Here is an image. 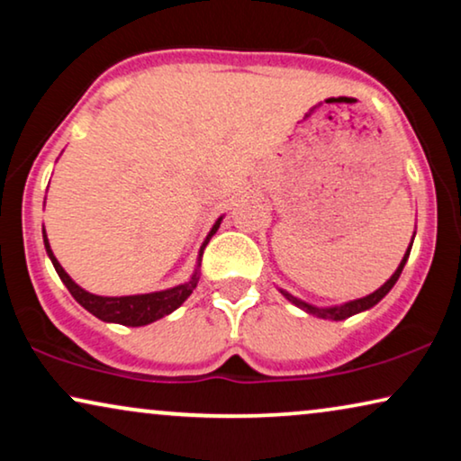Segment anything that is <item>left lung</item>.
Returning <instances> with one entry per match:
<instances>
[{"instance_id": "left-lung-1", "label": "left lung", "mask_w": 461, "mask_h": 461, "mask_svg": "<svg viewBox=\"0 0 461 461\" xmlns=\"http://www.w3.org/2000/svg\"><path fill=\"white\" fill-rule=\"evenodd\" d=\"M413 243V241H411ZM409 251H411V248H409L405 251V256H402V260L399 264V268L394 270V275L390 276V279L384 283V285L380 289H375L374 294L365 295V298H358V300H352V302H346V304L342 306H330V308H319V306H312V304H306V302H302L298 298H294L292 294H287L285 289H281V294L285 295V298L292 302V304H295L298 308H302V311H306L308 314H312V317H319V319H331V321H342V319H348L352 317V314L357 312H363V311H369L371 306H375L377 302H380L384 295H386L390 289L394 287V283L399 281V276L402 273V268H405V262L409 258Z\"/></svg>"}]
</instances>
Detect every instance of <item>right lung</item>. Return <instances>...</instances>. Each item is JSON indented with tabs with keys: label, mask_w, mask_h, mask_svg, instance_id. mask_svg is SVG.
Returning <instances> with one entry per match:
<instances>
[{
	"label": "right lung",
	"mask_w": 461,
	"mask_h": 461,
	"mask_svg": "<svg viewBox=\"0 0 461 461\" xmlns=\"http://www.w3.org/2000/svg\"><path fill=\"white\" fill-rule=\"evenodd\" d=\"M220 222H222V218L216 220V224L212 226L210 235H207L203 245H201L197 270L193 273L191 281L182 283V285H176L172 289H163V292L140 294V295H122V298H106V295H94L90 292H86V289H81L77 283H75L71 276L65 273V268L60 267V262L56 260L52 249H50L46 230H43V243H46V251H48L50 260H52V264H54L56 273H59V276H60V281L65 283L73 298L77 300L87 312H92L94 317H98L100 321H106V323L140 327V325L153 323V321L166 317V314H169V312H174L176 308H178L182 302H185L188 295L193 294V289L197 287V281H199L201 256H203V249H205V245L210 243V239L216 235Z\"/></svg>",
	"instance_id": "add662e5"
}]
</instances>
